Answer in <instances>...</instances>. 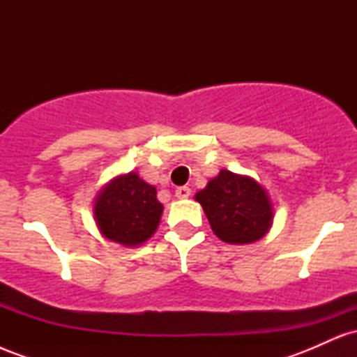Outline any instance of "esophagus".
Instances as JSON below:
<instances>
[{
  "label": "esophagus",
  "mask_w": 357,
  "mask_h": 357,
  "mask_svg": "<svg viewBox=\"0 0 357 357\" xmlns=\"http://www.w3.org/2000/svg\"><path fill=\"white\" fill-rule=\"evenodd\" d=\"M190 196H191V190L188 186L176 188V198L184 199V198H190Z\"/></svg>",
  "instance_id": "esophagus-1"
}]
</instances>
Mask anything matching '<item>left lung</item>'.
Here are the masks:
<instances>
[{
	"label": "left lung",
	"instance_id": "8db88e82",
	"mask_svg": "<svg viewBox=\"0 0 357 357\" xmlns=\"http://www.w3.org/2000/svg\"><path fill=\"white\" fill-rule=\"evenodd\" d=\"M195 198L203 206L213 233L227 243H253L272 227L273 208L267 191L250 176L221 169Z\"/></svg>",
	"mask_w": 357,
	"mask_h": 357
}]
</instances>
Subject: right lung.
<instances>
[{"label":"right lung","mask_w":357,"mask_h":357,"mask_svg":"<svg viewBox=\"0 0 357 357\" xmlns=\"http://www.w3.org/2000/svg\"><path fill=\"white\" fill-rule=\"evenodd\" d=\"M161 215L162 204L158 202L155 188L134 171L110 179L93 204L102 235L124 247H137L149 240L158 230Z\"/></svg>","instance_id":"obj_1"}]
</instances>
